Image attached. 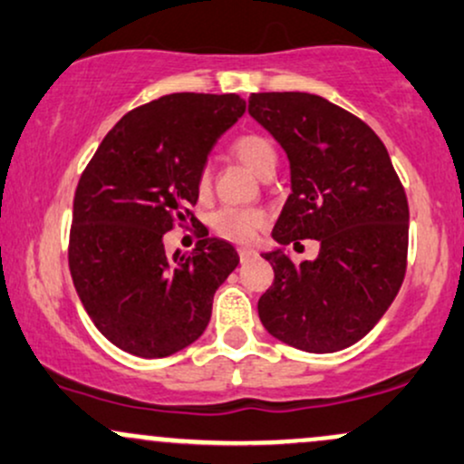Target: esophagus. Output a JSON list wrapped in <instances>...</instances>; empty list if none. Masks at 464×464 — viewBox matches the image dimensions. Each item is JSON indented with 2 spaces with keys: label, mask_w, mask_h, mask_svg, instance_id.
I'll list each match as a JSON object with an SVG mask.
<instances>
[{
  "label": "esophagus",
  "mask_w": 464,
  "mask_h": 464,
  "mask_svg": "<svg viewBox=\"0 0 464 464\" xmlns=\"http://www.w3.org/2000/svg\"><path fill=\"white\" fill-rule=\"evenodd\" d=\"M237 253H239V262H242V264H246V262H250V259L257 257V250H255V248L244 246V248H239Z\"/></svg>",
  "instance_id": "esophagus-1"
}]
</instances>
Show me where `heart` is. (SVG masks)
<instances>
[{
    "mask_svg": "<svg viewBox=\"0 0 464 464\" xmlns=\"http://www.w3.org/2000/svg\"><path fill=\"white\" fill-rule=\"evenodd\" d=\"M231 150L253 174L264 177L276 168V150L273 141L266 140L264 135H242L233 141ZM198 189H209V169H202L198 177ZM266 216L259 209H236V207H227V209L218 211L214 216V228L220 236H225L233 242H248L259 228L264 227Z\"/></svg>",
    "mask_w": 464,
    "mask_h": 464,
    "instance_id": "obj_1",
    "label": "heart"
}]
</instances>
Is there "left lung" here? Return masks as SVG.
<instances>
[{
  "mask_svg": "<svg viewBox=\"0 0 464 464\" xmlns=\"http://www.w3.org/2000/svg\"><path fill=\"white\" fill-rule=\"evenodd\" d=\"M248 113L290 161V196L264 253L275 281L257 303L281 343L334 353L364 338L395 301L408 257V198L386 146L364 121L321 95L253 93ZM316 238L312 263L287 243Z\"/></svg>",
  "mask_w": 464,
  "mask_h": 464,
  "instance_id": "1",
  "label": "left lung"
}]
</instances>
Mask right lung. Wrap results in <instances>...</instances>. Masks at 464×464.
Returning a JSON list of instances; mask_svg holds the SVG:
<instances>
[{
  "mask_svg": "<svg viewBox=\"0 0 464 464\" xmlns=\"http://www.w3.org/2000/svg\"><path fill=\"white\" fill-rule=\"evenodd\" d=\"M244 111L236 93L163 95L121 117L80 177L69 270L95 327L126 353L154 360L189 347L237 268L225 239L168 257L163 236L174 220L196 222L207 157Z\"/></svg>",
  "mask_w": 464,
  "mask_h": 464,
  "instance_id": "right-lung-1",
  "label": "right lung"
}]
</instances>
